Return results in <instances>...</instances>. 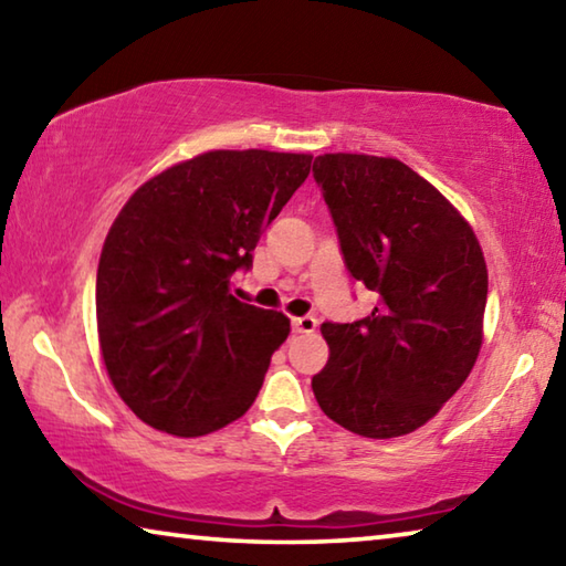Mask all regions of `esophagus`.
<instances>
[{
	"label": "esophagus",
	"mask_w": 566,
	"mask_h": 566,
	"mask_svg": "<svg viewBox=\"0 0 566 566\" xmlns=\"http://www.w3.org/2000/svg\"><path fill=\"white\" fill-rule=\"evenodd\" d=\"M292 329L300 332V334H310V332L317 329V317H312V314H304V317H294Z\"/></svg>",
	"instance_id": "34e87169"
}]
</instances>
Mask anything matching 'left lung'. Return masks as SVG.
Here are the masks:
<instances>
[{
  "instance_id": "left-lung-1",
  "label": "left lung",
  "mask_w": 566,
  "mask_h": 566,
  "mask_svg": "<svg viewBox=\"0 0 566 566\" xmlns=\"http://www.w3.org/2000/svg\"><path fill=\"white\" fill-rule=\"evenodd\" d=\"M344 264L379 296L369 317L324 322L312 377L324 415L354 434L401 437L464 385L482 347L486 264L472 227L405 161L314 159Z\"/></svg>"
}]
</instances>
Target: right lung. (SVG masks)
<instances>
[{"label": "right lung", "instance_id": "obj_1", "mask_svg": "<svg viewBox=\"0 0 566 566\" xmlns=\"http://www.w3.org/2000/svg\"><path fill=\"white\" fill-rule=\"evenodd\" d=\"M310 165L284 151H207L142 185L114 219L97 270L99 347L114 389L149 427L202 437L260 395L290 319L229 286Z\"/></svg>", "mask_w": 566, "mask_h": 566}]
</instances>
